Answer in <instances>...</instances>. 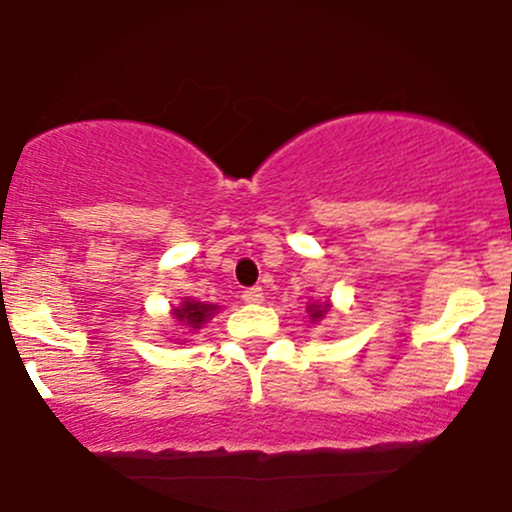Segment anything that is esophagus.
Segmentation results:
<instances>
[{"instance_id":"esophagus-1","label":"esophagus","mask_w":512,"mask_h":512,"mask_svg":"<svg viewBox=\"0 0 512 512\" xmlns=\"http://www.w3.org/2000/svg\"><path fill=\"white\" fill-rule=\"evenodd\" d=\"M242 300H245L247 305H260V302L265 300V292H262V287H247V290L242 292Z\"/></svg>"}]
</instances>
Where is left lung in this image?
<instances>
[{"instance_id": "1", "label": "left lung", "mask_w": 512, "mask_h": 512, "mask_svg": "<svg viewBox=\"0 0 512 512\" xmlns=\"http://www.w3.org/2000/svg\"><path fill=\"white\" fill-rule=\"evenodd\" d=\"M307 312H310L312 322L322 320V317L327 315V302H325V305H310V307H307Z\"/></svg>"}]
</instances>
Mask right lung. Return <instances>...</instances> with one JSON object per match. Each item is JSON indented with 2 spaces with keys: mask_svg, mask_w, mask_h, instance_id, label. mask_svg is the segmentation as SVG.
Returning <instances> with one entry per match:
<instances>
[{
  "mask_svg": "<svg viewBox=\"0 0 512 512\" xmlns=\"http://www.w3.org/2000/svg\"><path fill=\"white\" fill-rule=\"evenodd\" d=\"M217 305H205V302H197V300H185V305L180 310H175V317L180 322H187L190 327H200L202 322L210 320L215 315Z\"/></svg>",
  "mask_w": 512,
  "mask_h": 512,
  "instance_id": "add662e5",
  "label": "right lung"
}]
</instances>
